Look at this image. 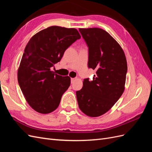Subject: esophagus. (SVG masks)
<instances>
[{"label": "esophagus", "mask_w": 152, "mask_h": 152, "mask_svg": "<svg viewBox=\"0 0 152 152\" xmlns=\"http://www.w3.org/2000/svg\"><path fill=\"white\" fill-rule=\"evenodd\" d=\"M75 78H72V79H71V83H72V84H73V82H75Z\"/></svg>", "instance_id": "esophagus-1"}]
</instances>
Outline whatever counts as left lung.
Here are the masks:
<instances>
[{
  "label": "left lung",
  "mask_w": 152,
  "mask_h": 152,
  "mask_svg": "<svg viewBox=\"0 0 152 152\" xmlns=\"http://www.w3.org/2000/svg\"><path fill=\"white\" fill-rule=\"evenodd\" d=\"M88 47V67L96 70L93 80L85 79L76 91L78 104L87 116L102 115L124 93L127 61L121 45L107 31L98 28H79Z\"/></svg>",
  "instance_id": "1"
}]
</instances>
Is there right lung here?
I'll list each match as a JSON object with an SVG mask.
<instances>
[{"label": "right lung", "mask_w": 152, "mask_h": 152, "mask_svg": "<svg viewBox=\"0 0 152 152\" xmlns=\"http://www.w3.org/2000/svg\"><path fill=\"white\" fill-rule=\"evenodd\" d=\"M80 39L75 28L52 26L40 31L26 45L18 71V81L27 103L36 112L46 114L56 110L70 78L50 71L66 49Z\"/></svg>", "instance_id": "right-lung-1"}]
</instances>
